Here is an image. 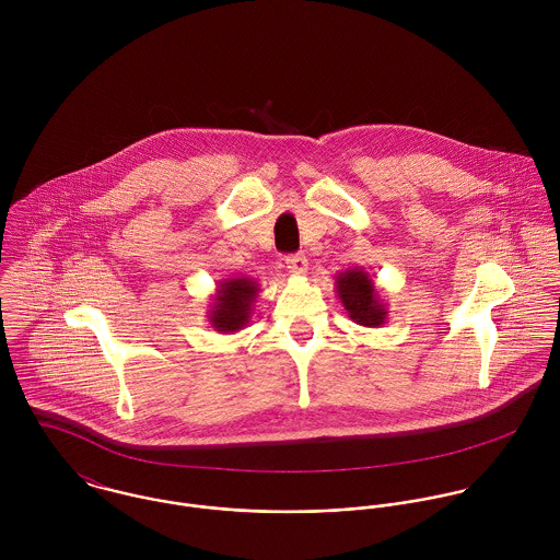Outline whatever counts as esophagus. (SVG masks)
Returning <instances> with one entry per match:
<instances>
[{
    "mask_svg": "<svg viewBox=\"0 0 560 560\" xmlns=\"http://www.w3.org/2000/svg\"><path fill=\"white\" fill-rule=\"evenodd\" d=\"M287 269H289L291 273H295V276L306 273V271H308V260H306V256H304V254H291V256H287Z\"/></svg>",
    "mask_w": 560,
    "mask_h": 560,
    "instance_id": "obj_1",
    "label": "esophagus"
}]
</instances>
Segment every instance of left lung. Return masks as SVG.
<instances>
[{
	"mask_svg": "<svg viewBox=\"0 0 560 560\" xmlns=\"http://www.w3.org/2000/svg\"><path fill=\"white\" fill-rule=\"evenodd\" d=\"M336 293L349 319L364 327H380L388 320V304L382 300L364 267H351L336 276Z\"/></svg>",
	"mask_w": 560,
	"mask_h": 560,
	"instance_id": "obj_1",
	"label": "left lung"
}]
</instances>
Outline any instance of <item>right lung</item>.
<instances>
[{"label": "right lung", "mask_w": 560, "mask_h": 560, "mask_svg": "<svg viewBox=\"0 0 560 560\" xmlns=\"http://www.w3.org/2000/svg\"><path fill=\"white\" fill-rule=\"evenodd\" d=\"M258 282L252 278H226L218 282L211 295L207 319L220 334H233L243 329L252 319V308L258 298Z\"/></svg>", "instance_id": "obj_1"}]
</instances>
